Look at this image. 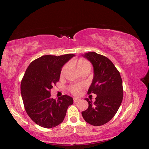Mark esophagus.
Listing matches in <instances>:
<instances>
[{
    "label": "esophagus",
    "mask_w": 149,
    "mask_h": 149,
    "mask_svg": "<svg viewBox=\"0 0 149 149\" xmlns=\"http://www.w3.org/2000/svg\"><path fill=\"white\" fill-rule=\"evenodd\" d=\"M81 100L80 99H78V98H73V101L74 102H79L81 101Z\"/></svg>",
    "instance_id": "obj_1"
}]
</instances>
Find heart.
<instances>
[{"instance_id":"b5f03b06","label":"heart","mask_w":149,"mask_h":149,"mask_svg":"<svg viewBox=\"0 0 149 149\" xmlns=\"http://www.w3.org/2000/svg\"><path fill=\"white\" fill-rule=\"evenodd\" d=\"M73 63L76 66L77 70H78V71L79 73L82 72V71L84 70L90 71L91 69V63L88 61H87L83 58H81L73 61ZM66 68H67V65H65L61 71V76H62L65 73V72L66 70ZM82 88H83V87H82V86L80 84H72L69 86L68 89L73 94L75 95H78L80 94Z\"/></svg>"}]
</instances>
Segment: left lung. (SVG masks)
Instances as JSON below:
<instances>
[{
  "label": "left lung",
  "instance_id": "1",
  "mask_svg": "<svg viewBox=\"0 0 149 149\" xmlns=\"http://www.w3.org/2000/svg\"><path fill=\"white\" fill-rule=\"evenodd\" d=\"M92 63L94 78L88 93L97 95L86 110L82 111L84 120L93 126H101L109 122L116 113L123 100V90L120 72L107 57L94 52L82 55Z\"/></svg>",
  "mask_w": 149,
  "mask_h": 149
}]
</instances>
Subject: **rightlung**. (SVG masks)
Segmentation results:
<instances>
[{
    "instance_id": "1",
    "label": "right lung",
    "mask_w": 149,
    "mask_h": 149,
    "mask_svg": "<svg viewBox=\"0 0 149 149\" xmlns=\"http://www.w3.org/2000/svg\"><path fill=\"white\" fill-rule=\"evenodd\" d=\"M74 56L43 55L26 70L21 83L22 97L27 114L38 125L45 128L58 126L73 104L72 97L66 95L54 99L50 91L59 81L61 68Z\"/></svg>"
}]
</instances>
